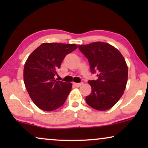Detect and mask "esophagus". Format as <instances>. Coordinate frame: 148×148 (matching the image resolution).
I'll list each match as a JSON object with an SVG mask.
<instances>
[{"label": "esophagus", "mask_w": 148, "mask_h": 148, "mask_svg": "<svg viewBox=\"0 0 148 148\" xmlns=\"http://www.w3.org/2000/svg\"><path fill=\"white\" fill-rule=\"evenodd\" d=\"M83 84H84V83H83V82H81V83H73V85H74L75 86H76V87H79L81 86H82Z\"/></svg>", "instance_id": "34e87169"}]
</instances>
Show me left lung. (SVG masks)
Segmentation results:
<instances>
[{"mask_svg":"<svg viewBox=\"0 0 148 148\" xmlns=\"http://www.w3.org/2000/svg\"><path fill=\"white\" fill-rule=\"evenodd\" d=\"M79 49L88 58L91 73L96 80L88 81L92 92L86 97L89 106L98 110L110 109L123 96L128 78V67L122 54L116 48L97 42L79 45Z\"/></svg>","mask_w":148,"mask_h":148,"instance_id":"obj_1","label":"left lung"}]
</instances>
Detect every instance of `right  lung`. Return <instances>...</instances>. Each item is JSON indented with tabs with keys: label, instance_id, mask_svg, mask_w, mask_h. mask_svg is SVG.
<instances>
[{
	"label": "right lung",
	"instance_id": "add662e5",
	"mask_svg": "<svg viewBox=\"0 0 148 148\" xmlns=\"http://www.w3.org/2000/svg\"><path fill=\"white\" fill-rule=\"evenodd\" d=\"M77 48L74 44L44 43L27 58L23 69L24 84L39 108L52 111L65 102L72 84L57 81L54 76L66 54Z\"/></svg>",
	"mask_w": 148,
	"mask_h": 148
}]
</instances>
